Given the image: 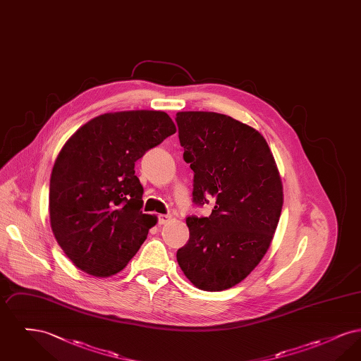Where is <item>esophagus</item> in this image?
Returning <instances> with one entry per match:
<instances>
[{
	"instance_id": "esophagus-1",
	"label": "esophagus",
	"mask_w": 361,
	"mask_h": 361,
	"mask_svg": "<svg viewBox=\"0 0 361 361\" xmlns=\"http://www.w3.org/2000/svg\"><path fill=\"white\" fill-rule=\"evenodd\" d=\"M172 221V216L171 215H166V214H159L158 215V224H169Z\"/></svg>"
}]
</instances>
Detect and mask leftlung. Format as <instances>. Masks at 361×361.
<instances>
[{"instance_id":"1","label":"left lung","mask_w":361,"mask_h":361,"mask_svg":"<svg viewBox=\"0 0 361 361\" xmlns=\"http://www.w3.org/2000/svg\"><path fill=\"white\" fill-rule=\"evenodd\" d=\"M180 143L193 176V203L214 200L209 216H188L189 240L177 262L203 291H224L268 252L283 207L275 158L253 127L227 115L177 112Z\"/></svg>"}]
</instances>
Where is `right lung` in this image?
I'll use <instances>...</instances> for the list:
<instances>
[{"mask_svg": "<svg viewBox=\"0 0 361 361\" xmlns=\"http://www.w3.org/2000/svg\"><path fill=\"white\" fill-rule=\"evenodd\" d=\"M176 133L162 111L104 114L80 127L55 159L50 224L71 262L94 277L126 268L157 216L142 212L135 162Z\"/></svg>", "mask_w": 361, "mask_h": 361, "instance_id": "1", "label": "right lung"}]
</instances>
